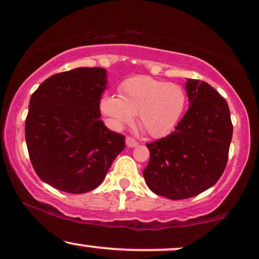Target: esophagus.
<instances>
[{"instance_id":"34e87169","label":"esophagus","mask_w":259,"mask_h":259,"mask_svg":"<svg viewBox=\"0 0 259 259\" xmlns=\"http://www.w3.org/2000/svg\"><path fill=\"white\" fill-rule=\"evenodd\" d=\"M125 142H126V146H127V147H130V148L136 147V146L139 145V142L136 141V140L134 139V138H130V136H127L126 140H125Z\"/></svg>"}]
</instances>
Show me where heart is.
Here are the masks:
<instances>
[{"label": "heart", "instance_id": "obj_1", "mask_svg": "<svg viewBox=\"0 0 259 259\" xmlns=\"http://www.w3.org/2000/svg\"><path fill=\"white\" fill-rule=\"evenodd\" d=\"M119 96L106 94L100 111L113 129L130 123L138 113L139 123L152 138H164L175 129L186 106V92L175 83L149 76H135L119 84Z\"/></svg>", "mask_w": 259, "mask_h": 259}]
</instances>
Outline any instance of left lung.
Segmentation results:
<instances>
[{
    "mask_svg": "<svg viewBox=\"0 0 259 259\" xmlns=\"http://www.w3.org/2000/svg\"><path fill=\"white\" fill-rule=\"evenodd\" d=\"M189 108L166 138L147 143L151 153L143 177L157 195L181 200L195 197L222 176L233 124L227 101L210 84L187 79Z\"/></svg>",
    "mask_w": 259,
    "mask_h": 259,
    "instance_id": "8db88e82",
    "label": "left lung"
}]
</instances>
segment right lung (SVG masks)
Segmentation results:
<instances>
[{
    "label": "right lung",
    "instance_id": "1",
    "mask_svg": "<svg viewBox=\"0 0 259 259\" xmlns=\"http://www.w3.org/2000/svg\"><path fill=\"white\" fill-rule=\"evenodd\" d=\"M106 70L78 67L47 78L30 99L25 139L33 169L59 191L80 194L104 181L125 138L100 119Z\"/></svg>",
    "mask_w": 259,
    "mask_h": 259
}]
</instances>
